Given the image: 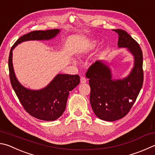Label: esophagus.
Returning a JSON list of instances; mask_svg holds the SVG:
<instances>
[{
	"label": "esophagus",
	"mask_w": 155,
	"mask_h": 155,
	"mask_svg": "<svg viewBox=\"0 0 155 155\" xmlns=\"http://www.w3.org/2000/svg\"><path fill=\"white\" fill-rule=\"evenodd\" d=\"M86 81H87L86 78L84 77H82L81 78V83H85Z\"/></svg>",
	"instance_id": "1"
}]
</instances>
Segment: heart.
<instances>
[{
	"label": "heart",
	"instance_id": "heart-1",
	"mask_svg": "<svg viewBox=\"0 0 155 155\" xmlns=\"http://www.w3.org/2000/svg\"><path fill=\"white\" fill-rule=\"evenodd\" d=\"M97 47V42L96 41H91L87 45L83 47V48H81L78 51L77 54L78 57H83L85 55L88 54L93 50H94Z\"/></svg>",
	"mask_w": 155,
	"mask_h": 155
}]
</instances>
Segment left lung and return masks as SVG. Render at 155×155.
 <instances>
[{
  "label": "left lung",
  "mask_w": 155,
  "mask_h": 155,
  "mask_svg": "<svg viewBox=\"0 0 155 155\" xmlns=\"http://www.w3.org/2000/svg\"><path fill=\"white\" fill-rule=\"evenodd\" d=\"M119 35L118 47L126 48L134 57V67L127 77L114 79L109 64L97 61L86 73L91 87L90 103L99 119L114 121L124 117L136 102L142 89V51L138 43L125 30H114Z\"/></svg>",
  "instance_id": "obj_1"
}]
</instances>
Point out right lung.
Returning a JSON list of instances; mask_svg holds the SVG:
<instances>
[{
    "instance_id": "add662e5",
    "label": "right lung",
    "mask_w": 155,
    "mask_h": 155,
    "mask_svg": "<svg viewBox=\"0 0 155 155\" xmlns=\"http://www.w3.org/2000/svg\"><path fill=\"white\" fill-rule=\"evenodd\" d=\"M60 32V30H36L21 36L11 47L9 70L11 85L19 102L27 112L36 119L55 120L66 109L69 92L80 83L78 75L58 74L44 88L34 90L24 87L17 78L13 66V50L19 44L28 41H49Z\"/></svg>"
}]
</instances>
